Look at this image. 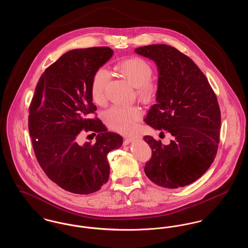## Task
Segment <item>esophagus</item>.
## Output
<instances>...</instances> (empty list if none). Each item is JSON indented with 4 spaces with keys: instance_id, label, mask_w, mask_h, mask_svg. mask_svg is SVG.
<instances>
[{
    "instance_id": "obj_1",
    "label": "esophagus",
    "mask_w": 248,
    "mask_h": 248,
    "mask_svg": "<svg viewBox=\"0 0 248 248\" xmlns=\"http://www.w3.org/2000/svg\"><path fill=\"white\" fill-rule=\"evenodd\" d=\"M140 137H139V136H137V137H127V138L124 139V144H129L131 142H133L136 140H140Z\"/></svg>"
}]
</instances>
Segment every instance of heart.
<instances>
[{"mask_svg": "<svg viewBox=\"0 0 248 248\" xmlns=\"http://www.w3.org/2000/svg\"><path fill=\"white\" fill-rule=\"evenodd\" d=\"M115 70L123 74L137 87V94L142 101H151L157 92V83L152 78L153 68L145 59L138 57L123 59L115 65ZM109 74L104 68L94 72L91 82V96L95 103L105 99ZM142 116L141 108L138 106L112 105L103 113V119L111 129L120 133H129Z\"/></svg>", "mask_w": 248, "mask_h": 248, "instance_id": "1", "label": "heart"}]
</instances>
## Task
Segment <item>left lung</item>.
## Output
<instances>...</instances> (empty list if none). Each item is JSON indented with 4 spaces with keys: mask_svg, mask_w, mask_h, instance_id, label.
<instances>
[{
    "mask_svg": "<svg viewBox=\"0 0 248 248\" xmlns=\"http://www.w3.org/2000/svg\"><path fill=\"white\" fill-rule=\"evenodd\" d=\"M135 51L153 59L159 72L157 103L145 122L173 136L169 145L144 137L153 153L145 174L164 188L187 186L206 172L217 155L221 123L217 96L197 65L176 48L151 45Z\"/></svg>",
    "mask_w": 248,
    "mask_h": 248,
    "instance_id": "left-lung-1",
    "label": "left lung"
}]
</instances>
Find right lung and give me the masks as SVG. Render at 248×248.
Instances as JSON below:
<instances>
[{
	"instance_id": "obj_1",
	"label": "right lung",
	"mask_w": 248,
	"mask_h": 248,
	"mask_svg": "<svg viewBox=\"0 0 248 248\" xmlns=\"http://www.w3.org/2000/svg\"><path fill=\"white\" fill-rule=\"evenodd\" d=\"M113 55L109 47L74 49L62 55L42 74L29 108V131L39 165L53 182L72 193L89 194L109 176L108 154L123 138L107 132L98 118L89 119L94 72ZM82 129L98 135L94 144L77 142Z\"/></svg>"
}]
</instances>
